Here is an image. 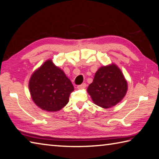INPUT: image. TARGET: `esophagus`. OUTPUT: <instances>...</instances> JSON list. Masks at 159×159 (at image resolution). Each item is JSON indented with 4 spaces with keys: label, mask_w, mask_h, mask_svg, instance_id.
Instances as JSON below:
<instances>
[{
    "label": "esophagus",
    "mask_w": 159,
    "mask_h": 159,
    "mask_svg": "<svg viewBox=\"0 0 159 159\" xmlns=\"http://www.w3.org/2000/svg\"><path fill=\"white\" fill-rule=\"evenodd\" d=\"M86 83H83V84H80V85H78V86H77V89H84V88H86Z\"/></svg>",
    "instance_id": "esophagus-1"
}]
</instances>
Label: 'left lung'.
Masks as SVG:
<instances>
[{
	"label": "left lung",
	"instance_id": "obj_1",
	"mask_svg": "<svg viewBox=\"0 0 159 159\" xmlns=\"http://www.w3.org/2000/svg\"><path fill=\"white\" fill-rule=\"evenodd\" d=\"M127 91V81L115 64L99 68L87 89L94 103L106 109L120 102Z\"/></svg>",
	"mask_w": 159,
	"mask_h": 159
}]
</instances>
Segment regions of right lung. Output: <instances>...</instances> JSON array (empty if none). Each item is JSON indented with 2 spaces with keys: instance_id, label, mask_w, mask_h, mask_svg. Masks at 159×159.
Returning a JSON list of instances; mask_svg holds the SVG:
<instances>
[{
  "instance_id": "add662e5",
  "label": "right lung",
  "mask_w": 159,
  "mask_h": 159,
  "mask_svg": "<svg viewBox=\"0 0 159 159\" xmlns=\"http://www.w3.org/2000/svg\"><path fill=\"white\" fill-rule=\"evenodd\" d=\"M29 89L34 103L50 112L57 111L66 105L74 91L70 80L52 60L46 61L32 75Z\"/></svg>"
}]
</instances>
